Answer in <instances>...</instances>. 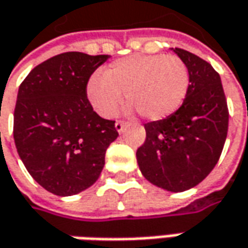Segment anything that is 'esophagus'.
<instances>
[{"label": "esophagus", "instance_id": "obj_1", "mask_svg": "<svg viewBox=\"0 0 248 248\" xmlns=\"http://www.w3.org/2000/svg\"><path fill=\"white\" fill-rule=\"evenodd\" d=\"M125 127H128V123H127V121H121V120L116 121V129H117L119 132H123Z\"/></svg>", "mask_w": 248, "mask_h": 248}]
</instances>
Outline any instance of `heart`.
Segmentation results:
<instances>
[{
	"mask_svg": "<svg viewBox=\"0 0 248 248\" xmlns=\"http://www.w3.org/2000/svg\"><path fill=\"white\" fill-rule=\"evenodd\" d=\"M189 88V70L174 55H132L114 61L93 77L87 87L91 105L103 117H113L123 103L139 116L160 120L174 113L185 99Z\"/></svg>",
	"mask_w": 248,
	"mask_h": 248,
	"instance_id": "b5f03b06",
	"label": "heart"
}]
</instances>
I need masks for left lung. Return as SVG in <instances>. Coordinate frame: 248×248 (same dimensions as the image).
Instances as JSON below:
<instances>
[{"label":"left lung","instance_id":"8db88e82","mask_svg":"<svg viewBox=\"0 0 248 248\" xmlns=\"http://www.w3.org/2000/svg\"><path fill=\"white\" fill-rule=\"evenodd\" d=\"M189 70V88L179 109L145 124L146 139L137 150L139 170L150 184L184 192L208 175L222 153L229 110L219 74L197 55L175 48Z\"/></svg>","mask_w":248,"mask_h":248}]
</instances>
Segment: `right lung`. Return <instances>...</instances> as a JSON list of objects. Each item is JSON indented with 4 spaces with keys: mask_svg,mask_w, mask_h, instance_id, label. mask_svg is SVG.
<instances>
[{
    "mask_svg": "<svg viewBox=\"0 0 248 248\" xmlns=\"http://www.w3.org/2000/svg\"><path fill=\"white\" fill-rule=\"evenodd\" d=\"M109 55L64 52L40 63L19 87L14 139L26 170L56 196L93 185L119 132L93 111L87 84Z\"/></svg>",
    "mask_w": 248,
    "mask_h": 248,
    "instance_id": "add662e5",
    "label": "right lung"
}]
</instances>
